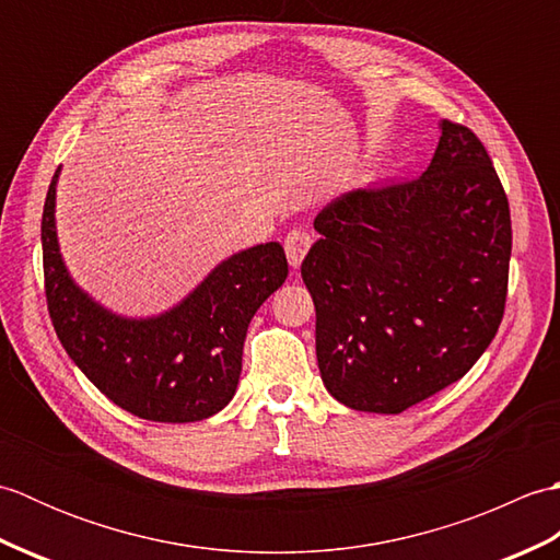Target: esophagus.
Returning <instances> with one entry per match:
<instances>
[{
    "label": "esophagus",
    "instance_id": "1",
    "mask_svg": "<svg viewBox=\"0 0 560 560\" xmlns=\"http://www.w3.org/2000/svg\"><path fill=\"white\" fill-rule=\"evenodd\" d=\"M313 245V235L307 233L305 229H293L283 237V249H287L289 265L291 267H301V261L305 259L307 249Z\"/></svg>",
    "mask_w": 560,
    "mask_h": 560
}]
</instances>
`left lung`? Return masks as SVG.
<instances>
[{
	"label": "left lung",
	"instance_id": "8db88e82",
	"mask_svg": "<svg viewBox=\"0 0 560 560\" xmlns=\"http://www.w3.org/2000/svg\"><path fill=\"white\" fill-rule=\"evenodd\" d=\"M315 231L301 273L315 303L319 375L343 407L401 413L489 349L513 229L471 129L443 120L421 177L343 192L317 213Z\"/></svg>",
	"mask_w": 560,
	"mask_h": 560
}]
</instances>
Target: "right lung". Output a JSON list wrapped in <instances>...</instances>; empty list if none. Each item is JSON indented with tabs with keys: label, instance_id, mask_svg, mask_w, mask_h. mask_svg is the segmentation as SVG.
I'll return each instance as SVG.
<instances>
[{
	"label": "right lung",
	"instance_id": "obj_1",
	"mask_svg": "<svg viewBox=\"0 0 560 560\" xmlns=\"http://www.w3.org/2000/svg\"><path fill=\"white\" fill-rule=\"evenodd\" d=\"M59 168L43 209L47 311L69 359L117 407L159 423L209 419L235 395L257 307L289 277L279 243L241 249L171 311L125 317L77 287L55 229Z\"/></svg>",
	"mask_w": 560,
	"mask_h": 560
}]
</instances>
